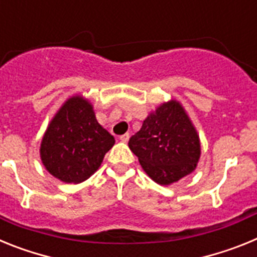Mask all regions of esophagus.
<instances>
[{
    "label": "esophagus",
    "instance_id": "34e87169",
    "mask_svg": "<svg viewBox=\"0 0 257 257\" xmlns=\"http://www.w3.org/2000/svg\"><path fill=\"white\" fill-rule=\"evenodd\" d=\"M128 139H130V135H128V134H123V135L119 136V140H121L122 143H127Z\"/></svg>",
    "mask_w": 257,
    "mask_h": 257
}]
</instances>
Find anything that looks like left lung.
<instances>
[{
  "label": "left lung",
  "mask_w": 257,
  "mask_h": 257,
  "mask_svg": "<svg viewBox=\"0 0 257 257\" xmlns=\"http://www.w3.org/2000/svg\"><path fill=\"white\" fill-rule=\"evenodd\" d=\"M128 147L145 174L160 185H170L192 174L201 157L197 128L175 99L149 113Z\"/></svg>",
  "instance_id": "left-lung-1"
}]
</instances>
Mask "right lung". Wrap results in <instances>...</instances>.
<instances>
[{
  "mask_svg": "<svg viewBox=\"0 0 257 257\" xmlns=\"http://www.w3.org/2000/svg\"><path fill=\"white\" fill-rule=\"evenodd\" d=\"M114 143V138L97 122L88 99L74 95L50 121L41 142L40 157L54 178L78 184L96 172Z\"/></svg>",
  "mask_w": 257,
  "mask_h": 257,
  "instance_id": "add662e5",
  "label": "right lung"
}]
</instances>
